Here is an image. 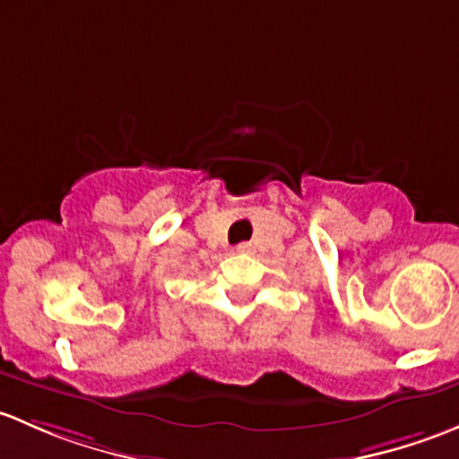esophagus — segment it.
Here are the masks:
<instances>
[{
  "instance_id": "1",
  "label": "esophagus",
  "mask_w": 459,
  "mask_h": 459,
  "mask_svg": "<svg viewBox=\"0 0 459 459\" xmlns=\"http://www.w3.org/2000/svg\"><path fill=\"white\" fill-rule=\"evenodd\" d=\"M236 252H238V254H254V245L252 243H240V245H236Z\"/></svg>"
}]
</instances>
